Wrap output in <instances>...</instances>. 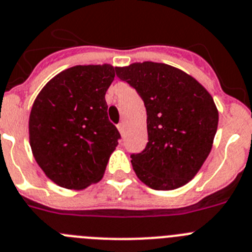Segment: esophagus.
Returning <instances> with one entry per match:
<instances>
[{
  "label": "esophagus",
  "mask_w": 252,
  "mask_h": 252,
  "mask_svg": "<svg viewBox=\"0 0 252 252\" xmlns=\"http://www.w3.org/2000/svg\"><path fill=\"white\" fill-rule=\"evenodd\" d=\"M118 129H119V131H121V134H124V123L123 122H121V123L118 124Z\"/></svg>",
  "instance_id": "1"
}]
</instances>
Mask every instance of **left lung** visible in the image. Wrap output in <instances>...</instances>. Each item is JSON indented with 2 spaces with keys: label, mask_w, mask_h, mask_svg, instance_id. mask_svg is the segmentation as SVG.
Returning a JSON list of instances; mask_svg holds the SVG:
<instances>
[{
  "label": "left lung",
  "mask_w": 252,
  "mask_h": 252,
  "mask_svg": "<svg viewBox=\"0 0 252 252\" xmlns=\"http://www.w3.org/2000/svg\"><path fill=\"white\" fill-rule=\"evenodd\" d=\"M115 71L134 88L147 110L148 143L140 153L130 154L137 177L157 191L186 185L212 148L219 124L212 96L171 65L144 61Z\"/></svg>",
  "instance_id": "obj_1"
}]
</instances>
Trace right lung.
Returning <instances> with one entry per match:
<instances>
[{
  "label": "right lung",
  "instance_id": "right-lung-1",
  "mask_svg": "<svg viewBox=\"0 0 252 252\" xmlns=\"http://www.w3.org/2000/svg\"><path fill=\"white\" fill-rule=\"evenodd\" d=\"M112 65H78L51 79L29 121L33 157L50 180L81 189L101 180L121 134L108 118Z\"/></svg>",
  "mask_w": 252,
  "mask_h": 252
}]
</instances>
